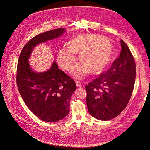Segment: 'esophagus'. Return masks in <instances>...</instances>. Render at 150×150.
Masks as SVG:
<instances>
[{
    "label": "esophagus",
    "mask_w": 150,
    "mask_h": 150,
    "mask_svg": "<svg viewBox=\"0 0 150 150\" xmlns=\"http://www.w3.org/2000/svg\"><path fill=\"white\" fill-rule=\"evenodd\" d=\"M75 83H76V85L78 87H82V85H81V83L79 82V81H75Z\"/></svg>",
    "instance_id": "esophagus-1"
}]
</instances>
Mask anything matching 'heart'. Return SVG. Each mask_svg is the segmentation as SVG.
Wrapping results in <instances>:
<instances>
[{
    "label": "heart",
    "instance_id": "heart-1",
    "mask_svg": "<svg viewBox=\"0 0 150 150\" xmlns=\"http://www.w3.org/2000/svg\"><path fill=\"white\" fill-rule=\"evenodd\" d=\"M113 47L106 38L96 34H81L71 37L67 42V48H61L57 55V62L65 71L71 69L79 54L78 64L72 69L71 74L76 78L82 79L88 72H100L110 63Z\"/></svg>",
    "mask_w": 150,
    "mask_h": 150
}]
</instances>
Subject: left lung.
Segmentation results:
<instances>
[{"label": "left lung", "mask_w": 150, "mask_h": 150, "mask_svg": "<svg viewBox=\"0 0 150 150\" xmlns=\"http://www.w3.org/2000/svg\"><path fill=\"white\" fill-rule=\"evenodd\" d=\"M121 51L111 68L86 86L91 115L102 121L117 117L127 106L133 90L136 64L128 46L120 40Z\"/></svg>", "instance_id": "obj_1"}]
</instances>
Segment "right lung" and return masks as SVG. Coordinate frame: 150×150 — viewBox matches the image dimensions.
<instances>
[{
  "instance_id": "1",
  "label": "right lung",
  "mask_w": 150,
  "mask_h": 150,
  "mask_svg": "<svg viewBox=\"0 0 150 150\" xmlns=\"http://www.w3.org/2000/svg\"><path fill=\"white\" fill-rule=\"evenodd\" d=\"M65 32L60 28L33 37L22 49L18 61L16 81L21 98L36 116L49 122L60 121L69 114L76 86L55 61L47 71L36 72L32 69L29 59L37 45L59 38Z\"/></svg>"
}]
</instances>
